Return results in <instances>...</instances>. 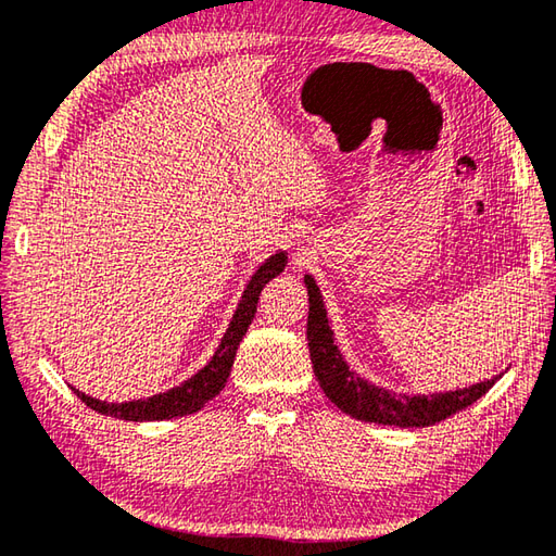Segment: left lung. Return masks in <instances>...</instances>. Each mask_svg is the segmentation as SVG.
Wrapping results in <instances>:
<instances>
[{
  "label": "left lung",
  "instance_id": "left-lung-1",
  "mask_svg": "<svg viewBox=\"0 0 556 556\" xmlns=\"http://www.w3.org/2000/svg\"><path fill=\"white\" fill-rule=\"evenodd\" d=\"M308 289V350L313 362V374L318 378L330 402L354 419L386 424V427H431L448 419L455 412L470 407L492 388L502 374L475 383L470 388L448 390V393L433 395H407L393 393L352 371L344 362L340 346L334 344V332L330 328L328 311H325L323 293L311 275L303 277Z\"/></svg>",
  "mask_w": 556,
  "mask_h": 556
}]
</instances>
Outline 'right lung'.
I'll list each match as a JSON object with an SVG mask.
<instances>
[{"instance_id":"1","label":"right lung","mask_w":556,"mask_h":556,"mask_svg":"<svg viewBox=\"0 0 556 556\" xmlns=\"http://www.w3.org/2000/svg\"><path fill=\"white\" fill-rule=\"evenodd\" d=\"M285 267H287V250H277L275 255H269L265 263L255 269V275L250 277L241 296V303H238L233 318L228 323V330L224 332L214 356L206 362L204 368H200L198 374L190 376L188 380H182L180 386L163 390V393L151 395L147 400H127V402L96 400L91 395L81 393V390L72 388L76 397H79L86 407L96 409L98 415L125 419V421H161V419L185 417V415H194V412H200L206 402L222 393V388L226 386V378L231 376L238 344H241L243 334L248 332L250 323L255 318L260 291L265 289L267 281L281 275Z\"/></svg>"}]
</instances>
